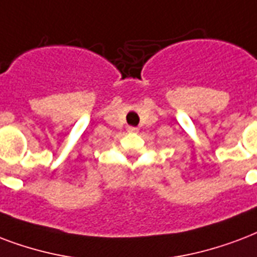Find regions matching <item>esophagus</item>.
<instances>
[{
  "label": "esophagus",
  "instance_id": "obj_1",
  "mask_svg": "<svg viewBox=\"0 0 257 257\" xmlns=\"http://www.w3.org/2000/svg\"><path fill=\"white\" fill-rule=\"evenodd\" d=\"M126 131H128V132H137V128H135V126H128Z\"/></svg>",
  "mask_w": 257,
  "mask_h": 257
}]
</instances>
